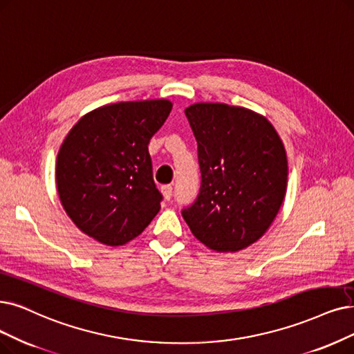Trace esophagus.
Listing matches in <instances>:
<instances>
[{
    "label": "esophagus",
    "mask_w": 354,
    "mask_h": 354,
    "mask_svg": "<svg viewBox=\"0 0 354 354\" xmlns=\"http://www.w3.org/2000/svg\"><path fill=\"white\" fill-rule=\"evenodd\" d=\"M161 193H162L165 201H169V199H171V196H173V187L171 186H162Z\"/></svg>",
    "instance_id": "1"
}]
</instances>
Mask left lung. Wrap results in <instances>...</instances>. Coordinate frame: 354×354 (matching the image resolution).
Returning <instances> with one entry per match:
<instances>
[{
    "label": "left lung",
    "instance_id": "obj_1",
    "mask_svg": "<svg viewBox=\"0 0 354 354\" xmlns=\"http://www.w3.org/2000/svg\"><path fill=\"white\" fill-rule=\"evenodd\" d=\"M185 113L197 140L202 186L183 218L207 248L244 250L270 228L285 201V145L270 122L245 107L194 103Z\"/></svg>",
    "mask_w": 354,
    "mask_h": 354
}]
</instances>
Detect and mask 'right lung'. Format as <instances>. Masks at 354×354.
Instances as JSON below:
<instances>
[{
  "mask_svg": "<svg viewBox=\"0 0 354 354\" xmlns=\"http://www.w3.org/2000/svg\"><path fill=\"white\" fill-rule=\"evenodd\" d=\"M173 103L120 102L84 115L56 157V187L77 228L118 247L132 241L161 209L148 152Z\"/></svg>",
  "mask_w": 354,
  "mask_h": 354,
  "instance_id": "add662e5",
  "label": "right lung"
}]
</instances>
